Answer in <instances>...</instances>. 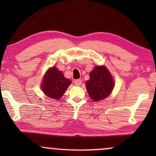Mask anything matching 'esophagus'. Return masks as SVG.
I'll return each instance as SVG.
<instances>
[{
  "label": "esophagus",
  "instance_id": "obj_1",
  "mask_svg": "<svg viewBox=\"0 0 156 156\" xmlns=\"http://www.w3.org/2000/svg\"><path fill=\"white\" fill-rule=\"evenodd\" d=\"M74 83L76 86H80V85L82 84V80H80V79L79 80H75L74 81Z\"/></svg>",
  "mask_w": 156,
  "mask_h": 156
}]
</instances>
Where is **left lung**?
<instances>
[{
  "label": "left lung",
  "instance_id": "1",
  "mask_svg": "<svg viewBox=\"0 0 156 156\" xmlns=\"http://www.w3.org/2000/svg\"><path fill=\"white\" fill-rule=\"evenodd\" d=\"M89 76L90 79L86 82V87L91 99L100 101L112 93L114 81L106 67L96 66Z\"/></svg>",
  "mask_w": 156,
  "mask_h": 156
}]
</instances>
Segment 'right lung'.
<instances>
[{"instance_id":"obj_1","label":"right lung","mask_w":156,"mask_h":156,"mask_svg":"<svg viewBox=\"0 0 156 156\" xmlns=\"http://www.w3.org/2000/svg\"><path fill=\"white\" fill-rule=\"evenodd\" d=\"M71 84V81L64 76L62 72L55 67L50 68L44 76L42 89L49 97L59 99Z\"/></svg>"}]
</instances>
